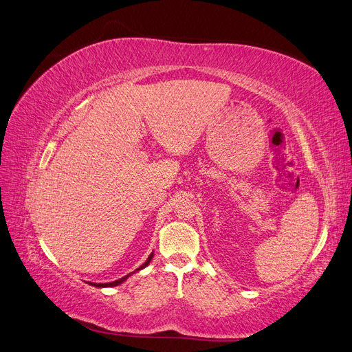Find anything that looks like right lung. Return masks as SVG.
<instances>
[{
    "instance_id": "1",
    "label": "right lung",
    "mask_w": 352,
    "mask_h": 352,
    "mask_svg": "<svg viewBox=\"0 0 352 352\" xmlns=\"http://www.w3.org/2000/svg\"><path fill=\"white\" fill-rule=\"evenodd\" d=\"M152 258H153V252L152 254H150V256L147 258V261H146V263L143 264V265H140V268H137L135 271H138V270H143V268H146L148 264H150V261H152ZM135 271H133V273H135ZM133 273H129V274H126L125 277H122V278H119V280H115V282H110V283H91V282H89L88 285H91V286H96V287H113V286H118V285H120V283H124L125 282V280L129 277V276H131Z\"/></svg>"
}]
</instances>
